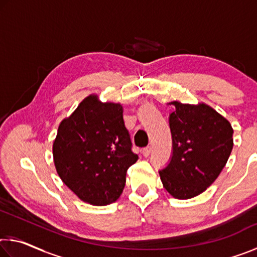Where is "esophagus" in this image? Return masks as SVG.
I'll list each match as a JSON object with an SVG mask.
<instances>
[{"label":"esophagus","instance_id":"34e87169","mask_svg":"<svg viewBox=\"0 0 257 257\" xmlns=\"http://www.w3.org/2000/svg\"><path fill=\"white\" fill-rule=\"evenodd\" d=\"M151 147L150 146H147V147H145L144 150H143V155L145 156V158H147V156H150V154H151Z\"/></svg>","mask_w":257,"mask_h":257}]
</instances>
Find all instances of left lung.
Here are the masks:
<instances>
[{
    "instance_id": "left-lung-1",
    "label": "left lung",
    "mask_w": 257,
    "mask_h": 257,
    "mask_svg": "<svg viewBox=\"0 0 257 257\" xmlns=\"http://www.w3.org/2000/svg\"><path fill=\"white\" fill-rule=\"evenodd\" d=\"M172 155L160 170L168 193L178 199L193 198L205 191L222 171L231 154L233 129L214 108L171 102Z\"/></svg>"
}]
</instances>
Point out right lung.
<instances>
[{"label": "right lung", "mask_w": 257, "mask_h": 257, "mask_svg": "<svg viewBox=\"0 0 257 257\" xmlns=\"http://www.w3.org/2000/svg\"><path fill=\"white\" fill-rule=\"evenodd\" d=\"M119 103L89 95L62 120L53 143L58 175L81 201L103 206L122 194L125 175L138 160Z\"/></svg>", "instance_id": "obj_1"}]
</instances>
